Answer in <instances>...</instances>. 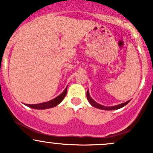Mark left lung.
Segmentation results:
<instances>
[{
    "label": "left lung",
    "mask_w": 153,
    "mask_h": 153,
    "mask_svg": "<svg viewBox=\"0 0 153 153\" xmlns=\"http://www.w3.org/2000/svg\"><path fill=\"white\" fill-rule=\"evenodd\" d=\"M86 98H87V100H88V101L89 102V104H90L92 106H94V107H95V108H98V109H103V110H114V109H120V108L123 107V106L126 105V104L129 102V101H130V100H129V101H126V102L124 103V104H119V105H116V106H104L103 105H101V104H98V103H96L93 99H92V98H91L90 95H89V90H87V92H86Z\"/></svg>",
    "instance_id": "1"
}]
</instances>
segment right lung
Wrapping results in <instances>:
<instances>
[{"label":"right lung","mask_w":153,"mask_h":153,"mask_svg":"<svg viewBox=\"0 0 153 153\" xmlns=\"http://www.w3.org/2000/svg\"><path fill=\"white\" fill-rule=\"evenodd\" d=\"M67 87L66 88L65 90H64L61 95H58V97H56V98H54V99L51 100V101H47V102L41 103V104H27V106L36 109H49V108L54 107V106L59 104L60 103L63 101V99L65 98L66 95H67Z\"/></svg>","instance_id":"add662e5"}]
</instances>
